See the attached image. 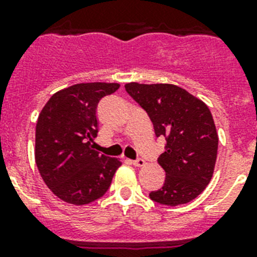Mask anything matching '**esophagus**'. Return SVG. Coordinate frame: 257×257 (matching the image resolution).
I'll use <instances>...</instances> for the list:
<instances>
[{"mask_svg":"<svg viewBox=\"0 0 257 257\" xmlns=\"http://www.w3.org/2000/svg\"><path fill=\"white\" fill-rule=\"evenodd\" d=\"M133 163H134V165H135V166H144V165H145V161L143 160V158H140V157H138L136 160L133 161Z\"/></svg>","mask_w":257,"mask_h":257,"instance_id":"esophagus-1","label":"esophagus"}]
</instances>
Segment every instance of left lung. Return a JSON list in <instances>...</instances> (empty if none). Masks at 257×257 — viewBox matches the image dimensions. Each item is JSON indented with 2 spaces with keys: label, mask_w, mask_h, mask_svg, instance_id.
<instances>
[{
  "label": "left lung",
  "mask_w": 257,
  "mask_h": 257,
  "mask_svg": "<svg viewBox=\"0 0 257 257\" xmlns=\"http://www.w3.org/2000/svg\"><path fill=\"white\" fill-rule=\"evenodd\" d=\"M144 109L157 138L166 139L158 163L166 172L162 188L149 193L152 201L178 206L193 201L212 178L217 156L216 127L210 109L184 88L169 83L124 86Z\"/></svg>",
  "instance_id": "obj_1"
}]
</instances>
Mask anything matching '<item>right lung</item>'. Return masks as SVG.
Listing matches in <instances>:
<instances>
[{
	"label": "right lung",
	"instance_id": "1",
	"mask_svg": "<svg viewBox=\"0 0 257 257\" xmlns=\"http://www.w3.org/2000/svg\"><path fill=\"white\" fill-rule=\"evenodd\" d=\"M118 83H78L52 95L36 126V163L51 192L72 205H87L103 197L118 158L92 149L97 135L96 108Z\"/></svg>",
	"mask_w": 257,
	"mask_h": 257
}]
</instances>
